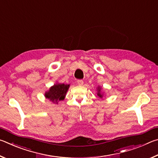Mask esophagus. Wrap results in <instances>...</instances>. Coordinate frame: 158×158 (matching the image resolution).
<instances>
[{
	"label": "esophagus",
	"mask_w": 158,
	"mask_h": 158,
	"mask_svg": "<svg viewBox=\"0 0 158 158\" xmlns=\"http://www.w3.org/2000/svg\"><path fill=\"white\" fill-rule=\"evenodd\" d=\"M77 84H78V85H82L83 84H84V81L81 79L77 80Z\"/></svg>",
	"instance_id": "esophagus-1"
}]
</instances>
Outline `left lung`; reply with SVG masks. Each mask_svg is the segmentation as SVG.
<instances>
[{"mask_svg":"<svg viewBox=\"0 0 158 158\" xmlns=\"http://www.w3.org/2000/svg\"><path fill=\"white\" fill-rule=\"evenodd\" d=\"M98 95L100 97V98H102L103 97V94L101 93V88L100 86L98 87Z\"/></svg>","mask_w":158,"mask_h":158,"instance_id":"8db88e82","label":"left lung"}]
</instances>
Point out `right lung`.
<instances>
[{"instance_id": "1", "label": "right lung", "mask_w": 158, "mask_h": 158, "mask_svg": "<svg viewBox=\"0 0 158 158\" xmlns=\"http://www.w3.org/2000/svg\"><path fill=\"white\" fill-rule=\"evenodd\" d=\"M69 87V84H56L45 93L44 96L53 103L58 104V101L63 100L65 99Z\"/></svg>"}]
</instances>
